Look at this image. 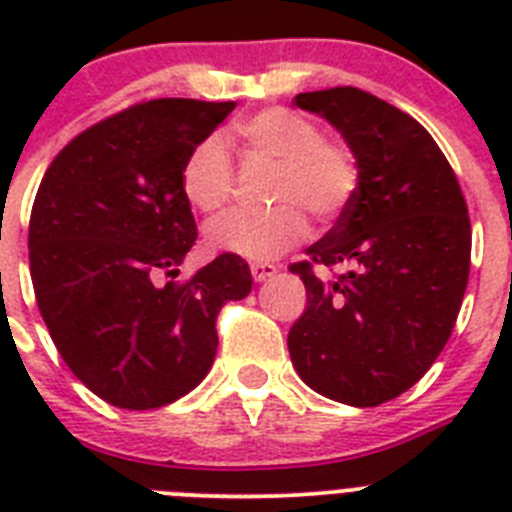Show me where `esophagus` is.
<instances>
[{"label": "esophagus", "mask_w": 512, "mask_h": 512, "mask_svg": "<svg viewBox=\"0 0 512 512\" xmlns=\"http://www.w3.org/2000/svg\"><path fill=\"white\" fill-rule=\"evenodd\" d=\"M279 271L277 264H269V261H256V264H251V277L256 279V282H266L269 277H274Z\"/></svg>", "instance_id": "obj_1"}]
</instances>
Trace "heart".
<instances>
[{
  "instance_id": "b5f03b06",
  "label": "heart",
  "mask_w": 512,
  "mask_h": 512,
  "mask_svg": "<svg viewBox=\"0 0 512 512\" xmlns=\"http://www.w3.org/2000/svg\"><path fill=\"white\" fill-rule=\"evenodd\" d=\"M235 135L248 156L274 161L269 210H233L215 217L205 230L212 251L251 261L277 259L307 235L310 212L333 220L359 187L354 151L336 138H325L315 120L287 107H269L238 122ZM235 176L228 148L217 135L194 143L182 164V192L200 212H217L233 197Z\"/></svg>"
}]
</instances>
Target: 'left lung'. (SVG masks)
<instances>
[{
	"instance_id": "8db88e82",
	"label": "left lung",
	"mask_w": 512,
	"mask_h": 512,
	"mask_svg": "<svg viewBox=\"0 0 512 512\" xmlns=\"http://www.w3.org/2000/svg\"><path fill=\"white\" fill-rule=\"evenodd\" d=\"M292 102L346 138L359 187L307 259L289 266L307 289L289 356L320 395L377 408L431 369L454 330L472 259L467 200L431 133L395 104L356 87ZM315 265L347 271L320 280Z\"/></svg>"
}]
</instances>
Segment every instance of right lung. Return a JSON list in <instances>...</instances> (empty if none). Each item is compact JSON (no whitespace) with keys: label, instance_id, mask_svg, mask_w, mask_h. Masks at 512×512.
<instances>
[{"label":"right lung","instance_id":"obj_1","mask_svg":"<svg viewBox=\"0 0 512 512\" xmlns=\"http://www.w3.org/2000/svg\"><path fill=\"white\" fill-rule=\"evenodd\" d=\"M235 102L151 99L104 117L53 158L30 212V277L58 354L104 402L153 410L194 390L217 312L251 292L241 256L179 277L197 241L182 192L194 143Z\"/></svg>","mask_w":512,"mask_h":512}]
</instances>
